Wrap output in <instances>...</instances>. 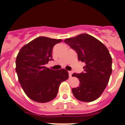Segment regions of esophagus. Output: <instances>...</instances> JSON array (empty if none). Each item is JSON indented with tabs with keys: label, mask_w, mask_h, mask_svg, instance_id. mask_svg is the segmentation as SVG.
<instances>
[{
	"label": "esophagus",
	"mask_w": 125,
	"mask_h": 125,
	"mask_svg": "<svg viewBox=\"0 0 125 125\" xmlns=\"http://www.w3.org/2000/svg\"><path fill=\"white\" fill-rule=\"evenodd\" d=\"M68 73H69V77H72V74H73V72L72 71H68Z\"/></svg>",
	"instance_id": "1"
}]
</instances>
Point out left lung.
Returning a JSON list of instances; mask_svg holds the SVG:
<instances>
[{
    "label": "left lung",
    "instance_id": "left-lung-1",
    "mask_svg": "<svg viewBox=\"0 0 125 125\" xmlns=\"http://www.w3.org/2000/svg\"><path fill=\"white\" fill-rule=\"evenodd\" d=\"M78 54V60L84 62V72L73 73L79 85L73 88L77 100L91 102L97 100L106 87L112 73V58L104 45L88 34H79L64 41Z\"/></svg>",
    "mask_w": 125,
    "mask_h": 125
}]
</instances>
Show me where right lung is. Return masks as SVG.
Listing matches in <instances>:
<instances>
[{
	"label": "right lung",
	"instance_id": "right-lung-1",
	"mask_svg": "<svg viewBox=\"0 0 125 125\" xmlns=\"http://www.w3.org/2000/svg\"><path fill=\"white\" fill-rule=\"evenodd\" d=\"M62 39L38 37L25 44L19 52L15 71L26 95L33 101L47 103L54 100L59 85L69 77L64 69L53 70L45 64L52 60L53 47Z\"/></svg>",
	"mask_w": 125,
	"mask_h": 125
}]
</instances>
